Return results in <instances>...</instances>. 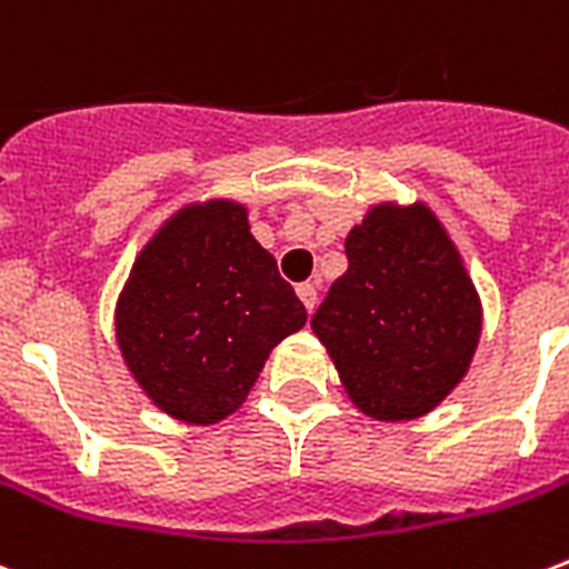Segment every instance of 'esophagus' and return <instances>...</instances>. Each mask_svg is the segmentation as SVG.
I'll list each match as a JSON object with an SVG mask.
<instances>
[{
	"mask_svg": "<svg viewBox=\"0 0 569 569\" xmlns=\"http://www.w3.org/2000/svg\"><path fill=\"white\" fill-rule=\"evenodd\" d=\"M295 292H298L301 303L307 307V313H313V310H316V286L313 283H301L298 289H295Z\"/></svg>",
	"mask_w": 569,
	"mask_h": 569,
	"instance_id": "1",
	"label": "esophagus"
}]
</instances>
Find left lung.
I'll return each mask as SVG.
<instances>
[{
  "label": "left lung",
  "mask_w": 569,
  "mask_h": 569,
  "mask_svg": "<svg viewBox=\"0 0 569 569\" xmlns=\"http://www.w3.org/2000/svg\"><path fill=\"white\" fill-rule=\"evenodd\" d=\"M349 268L313 333L367 418L400 423L436 409L475 361L483 303L439 214L381 199L346 236Z\"/></svg>",
  "instance_id": "obj_1"
}]
</instances>
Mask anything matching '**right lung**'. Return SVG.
I'll return each instance as SVG.
<instances>
[{
	"label": "right lung",
	"mask_w": 569,
	"mask_h": 569,
	"mask_svg": "<svg viewBox=\"0 0 569 569\" xmlns=\"http://www.w3.org/2000/svg\"><path fill=\"white\" fill-rule=\"evenodd\" d=\"M303 322V303L250 232L247 206L227 197L184 202L154 229L112 313L133 381L190 427L241 409L271 349Z\"/></svg>",
	"instance_id": "add662e5"
}]
</instances>
